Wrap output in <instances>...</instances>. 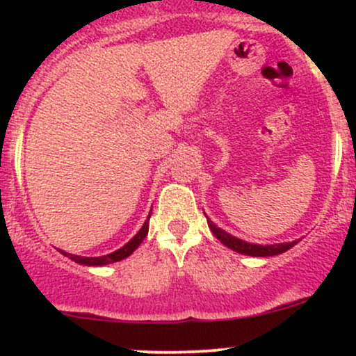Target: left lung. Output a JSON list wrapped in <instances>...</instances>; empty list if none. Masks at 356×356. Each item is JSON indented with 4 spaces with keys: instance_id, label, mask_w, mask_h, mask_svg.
<instances>
[{
    "instance_id": "1",
    "label": "left lung",
    "mask_w": 356,
    "mask_h": 356,
    "mask_svg": "<svg viewBox=\"0 0 356 356\" xmlns=\"http://www.w3.org/2000/svg\"><path fill=\"white\" fill-rule=\"evenodd\" d=\"M207 226H209L212 234H214L216 238H218L220 243L224 244V246H227L229 249H232V251L241 252V254H246V256H257V257L276 256V254H281V252H286L289 248H293L295 244H298V241H300L298 239V241H293V243L266 244V246H263V244H251V243H246V241H243V239L234 238V236H231L229 232H226L224 229H220V227L216 226V224L212 222L209 218H207Z\"/></svg>"
}]
</instances>
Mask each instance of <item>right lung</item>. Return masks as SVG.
Masks as SVG:
<instances>
[{
  "mask_svg": "<svg viewBox=\"0 0 356 356\" xmlns=\"http://www.w3.org/2000/svg\"><path fill=\"white\" fill-rule=\"evenodd\" d=\"M149 219H150V216H149V218H147V220L144 222V226L140 227V231H138L137 234L134 236V238L130 239L124 248L117 249V251L110 252V254H107V256L83 257V256L68 254V252H63V251H61V254L68 256L72 261H75V263H79V264H85V266H104V264L117 263V261H122V259H125V257H129L134 251H136L138 246H140V243L145 239L147 232H149Z\"/></svg>",
  "mask_w": 356,
  "mask_h": 356,
  "instance_id": "1",
  "label": "right lung"
}]
</instances>
